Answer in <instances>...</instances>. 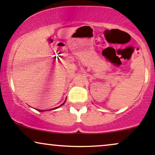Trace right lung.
<instances>
[{
    "label": "right lung",
    "instance_id": "1",
    "mask_svg": "<svg viewBox=\"0 0 155 155\" xmlns=\"http://www.w3.org/2000/svg\"><path fill=\"white\" fill-rule=\"evenodd\" d=\"M65 101H66V99H65V101H64V103H63V104H62L61 105H60V106H58V107H55V108H51V109H49V110H52V109L54 110V109H56V108H58L60 107V106H63V105L64 104H65ZM37 110H38V111H47V110H46V111H45V110H40V109H37ZM48 111H49V109H48Z\"/></svg>",
    "mask_w": 155,
    "mask_h": 155
}]
</instances>
